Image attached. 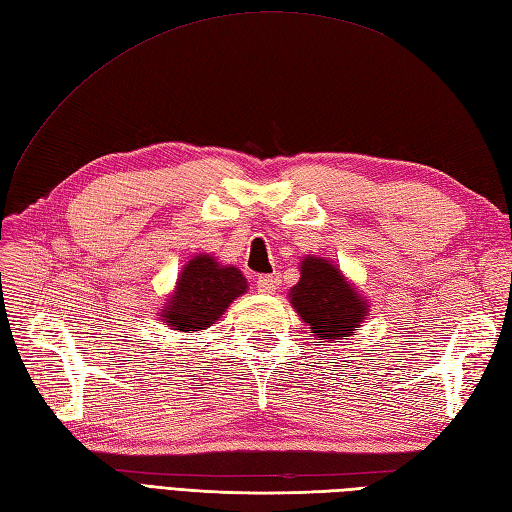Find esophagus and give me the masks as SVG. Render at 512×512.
Returning a JSON list of instances; mask_svg holds the SVG:
<instances>
[{"label":"esophagus","mask_w":512,"mask_h":512,"mask_svg":"<svg viewBox=\"0 0 512 512\" xmlns=\"http://www.w3.org/2000/svg\"><path fill=\"white\" fill-rule=\"evenodd\" d=\"M256 289H258V293L271 295L273 291H276V278H273V276H260L256 280Z\"/></svg>","instance_id":"esophagus-1"}]
</instances>
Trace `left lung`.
<instances>
[{
    "label": "left lung",
    "mask_w": 512,
    "mask_h": 512,
    "mask_svg": "<svg viewBox=\"0 0 512 512\" xmlns=\"http://www.w3.org/2000/svg\"><path fill=\"white\" fill-rule=\"evenodd\" d=\"M289 297L319 341L350 336L369 310L365 299L345 282L343 273L330 260L315 256L302 260V278Z\"/></svg>",
    "instance_id": "1"
}]
</instances>
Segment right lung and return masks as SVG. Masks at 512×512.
I'll use <instances>...</instances> for the list:
<instances>
[{"label": "right lung", "instance_id": "1", "mask_svg": "<svg viewBox=\"0 0 512 512\" xmlns=\"http://www.w3.org/2000/svg\"><path fill=\"white\" fill-rule=\"evenodd\" d=\"M245 291L247 282L239 269L223 267L213 256L199 254L182 269L176 293L160 317L173 330H206Z\"/></svg>", "mask_w": 512, "mask_h": 512}]
</instances>
